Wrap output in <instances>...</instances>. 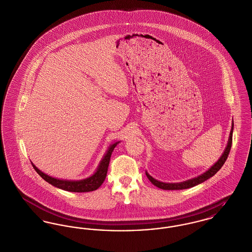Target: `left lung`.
<instances>
[{
  "label": "left lung",
  "instance_id": "1",
  "mask_svg": "<svg viewBox=\"0 0 252 252\" xmlns=\"http://www.w3.org/2000/svg\"><path fill=\"white\" fill-rule=\"evenodd\" d=\"M233 127H234V123L232 122V126H231V131H230V134H229V138H228V142H227V146L225 148V150L223 151V154L221 155V157L219 158L218 161L213 165L211 166L210 169H208L205 173L201 174V176L197 177V178H194L192 180H188V181H185L183 183H178V184H166V183H162V182H158L157 180H155L153 177H151L147 172H146V176L147 178L149 179V181L151 182L153 185L158 188H161L163 190H182V189H187V188H190V187H193V186H196V185H200L201 183L205 182L206 180H208L209 178L213 177L219 170L221 168V166L224 164L228 155H229V152L231 149V145H232V134H233Z\"/></svg>",
  "mask_w": 252,
  "mask_h": 252
}]
</instances>
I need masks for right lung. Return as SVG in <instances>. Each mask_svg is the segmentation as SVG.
<instances>
[{
    "label": "right lung",
    "instance_id": "obj_1",
    "mask_svg": "<svg viewBox=\"0 0 252 252\" xmlns=\"http://www.w3.org/2000/svg\"><path fill=\"white\" fill-rule=\"evenodd\" d=\"M118 143H119V141L112 144L109 147L108 151L103 157L96 172L93 176H91V177H89L85 180H81V181H66V180L64 181V180L55 179V178L48 176L47 174L43 173L42 171H40L38 168L34 165L32 162V164L35 169V171L40 175V177L43 178L50 185H53L57 188L66 190V191H69V192H79V193L91 192V191L96 190L103 184V182L105 181L112 153L114 151V149L116 148V146L118 145Z\"/></svg>",
    "mask_w": 252,
    "mask_h": 252
}]
</instances>
